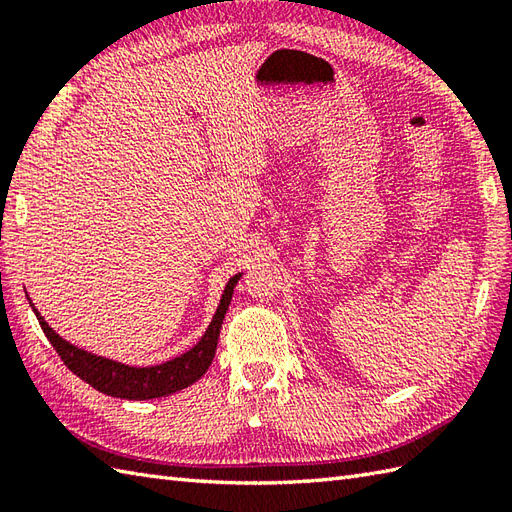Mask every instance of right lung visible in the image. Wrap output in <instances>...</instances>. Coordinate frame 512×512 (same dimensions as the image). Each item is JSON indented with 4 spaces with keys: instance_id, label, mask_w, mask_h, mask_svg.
<instances>
[{
    "instance_id": "obj_1",
    "label": "right lung",
    "mask_w": 512,
    "mask_h": 512,
    "mask_svg": "<svg viewBox=\"0 0 512 512\" xmlns=\"http://www.w3.org/2000/svg\"><path fill=\"white\" fill-rule=\"evenodd\" d=\"M239 277L242 275H235L228 279L220 306H217L209 330L204 332L198 345L191 347V350L184 352L182 356L173 358V361L154 365V367L123 365V363L110 361V358L79 350L76 345L63 341L61 336L54 332L46 321H43L37 308L32 306V301L30 306L37 314V321L41 325L43 334L48 336V341L52 343L54 350H57L61 361L70 369V372H74L94 389H99L101 394L114 396V398H127V400H151V398L176 394V391L193 385L195 380L202 378V374L209 369L217 350V336H220L224 314L228 310V303H231L233 288Z\"/></svg>"
}]
</instances>
